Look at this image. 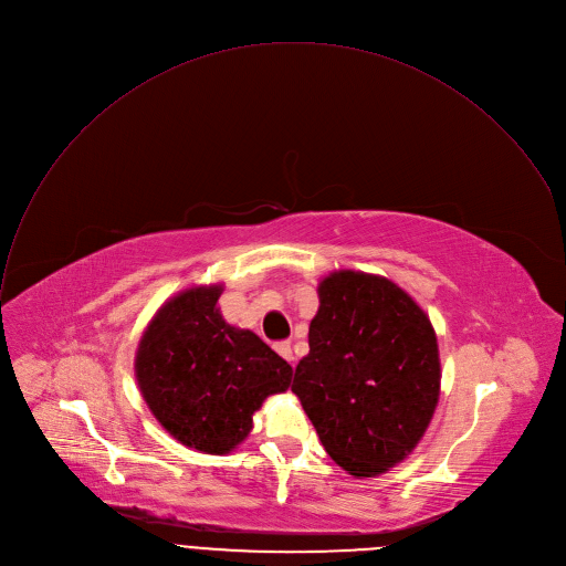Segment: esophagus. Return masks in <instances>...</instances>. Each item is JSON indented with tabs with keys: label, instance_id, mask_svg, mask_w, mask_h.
<instances>
[{
	"label": "esophagus",
	"instance_id": "1",
	"mask_svg": "<svg viewBox=\"0 0 566 566\" xmlns=\"http://www.w3.org/2000/svg\"><path fill=\"white\" fill-rule=\"evenodd\" d=\"M276 353L285 359V361H294V353H292V344L290 342H281V344H276Z\"/></svg>",
	"mask_w": 566,
	"mask_h": 566
}]
</instances>
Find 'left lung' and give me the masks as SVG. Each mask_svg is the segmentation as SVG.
<instances>
[{"label":"left lung","instance_id":"obj_1","mask_svg":"<svg viewBox=\"0 0 566 566\" xmlns=\"http://www.w3.org/2000/svg\"><path fill=\"white\" fill-rule=\"evenodd\" d=\"M307 342L292 392L325 453L355 478H377L403 462L439 399L428 314L386 276L338 270L318 283Z\"/></svg>","mask_w":566,"mask_h":566}]
</instances>
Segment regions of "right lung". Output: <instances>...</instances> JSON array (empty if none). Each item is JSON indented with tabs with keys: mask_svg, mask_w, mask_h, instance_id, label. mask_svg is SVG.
Segmentation results:
<instances>
[{
	"mask_svg": "<svg viewBox=\"0 0 566 566\" xmlns=\"http://www.w3.org/2000/svg\"><path fill=\"white\" fill-rule=\"evenodd\" d=\"M222 285L178 292L149 321L136 353L140 392L160 426L205 455H228L252 415L290 388L292 368L252 329L222 318Z\"/></svg>",
	"mask_w": 566,
	"mask_h": 566,
	"instance_id": "add662e5",
	"label": "right lung"
}]
</instances>
